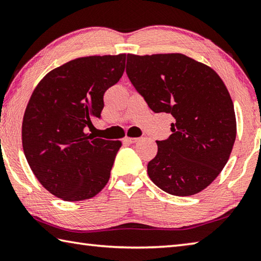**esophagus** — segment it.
Listing matches in <instances>:
<instances>
[{"instance_id": "esophagus-1", "label": "esophagus", "mask_w": 261, "mask_h": 261, "mask_svg": "<svg viewBox=\"0 0 261 261\" xmlns=\"http://www.w3.org/2000/svg\"><path fill=\"white\" fill-rule=\"evenodd\" d=\"M124 140L126 141V143H129V144H135V143H137V141L139 140V138H129V137H126Z\"/></svg>"}]
</instances>
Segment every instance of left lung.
Here are the masks:
<instances>
[{
  "mask_svg": "<svg viewBox=\"0 0 261 261\" xmlns=\"http://www.w3.org/2000/svg\"><path fill=\"white\" fill-rule=\"evenodd\" d=\"M126 74L154 113L173 116L148 162L152 182L173 196L200 192L218 177L236 139L230 94L213 69L183 54H127Z\"/></svg>",
  "mask_w": 261,
  "mask_h": 261,
  "instance_id": "obj_1",
  "label": "left lung"
}]
</instances>
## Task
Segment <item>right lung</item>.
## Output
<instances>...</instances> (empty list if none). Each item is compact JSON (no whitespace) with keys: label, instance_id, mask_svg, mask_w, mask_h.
Masks as SVG:
<instances>
[{"label":"right lung","instance_id":"1","mask_svg":"<svg viewBox=\"0 0 261 261\" xmlns=\"http://www.w3.org/2000/svg\"><path fill=\"white\" fill-rule=\"evenodd\" d=\"M125 54L87 56L48 72L26 107V160L46 190L65 201L90 199L108 183L121 141L85 134L101 117L103 94L120 81Z\"/></svg>","mask_w":261,"mask_h":261}]
</instances>
